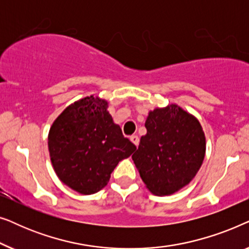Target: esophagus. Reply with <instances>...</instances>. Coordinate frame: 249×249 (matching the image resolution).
<instances>
[{"label": "esophagus", "instance_id": "1", "mask_svg": "<svg viewBox=\"0 0 249 249\" xmlns=\"http://www.w3.org/2000/svg\"><path fill=\"white\" fill-rule=\"evenodd\" d=\"M130 141H131L132 144H134V145L136 146V147H137L138 144H139V138H138V136H136V135H135V136H131Z\"/></svg>", "mask_w": 249, "mask_h": 249}]
</instances>
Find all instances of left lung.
Returning a JSON list of instances; mask_svg holds the SVG:
<instances>
[{"label":"left lung","instance_id":"1","mask_svg":"<svg viewBox=\"0 0 249 249\" xmlns=\"http://www.w3.org/2000/svg\"><path fill=\"white\" fill-rule=\"evenodd\" d=\"M147 134L131 156L142 181L156 196L178 192L194 179L205 156L199 121L178 105L149 111Z\"/></svg>","mask_w":249,"mask_h":249}]
</instances>
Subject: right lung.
Masks as SVG:
<instances>
[{
  "instance_id": "1",
  "label": "right lung",
  "mask_w": 249,
  "mask_h": 249,
  "mask_svg": "<svg viewBox=\"0 0 249 249\" xmlns=\"http://www.w3.org/2000/svg\"><path fill=\"white\" fill-rule=\"evenodd\" d=\"M135 149L113 122L107 102L93 95L69 105L49 132L54 171L64 185L83 195L104 188L118 163Z\"/></svg>"
}]
</instances>
